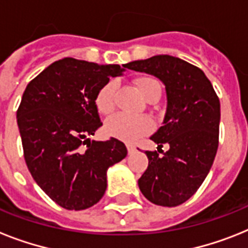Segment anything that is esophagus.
I'll list each match as a JSON object with an SVG mask.
<instances>
[{
  "label": "esophagus",
  "instance_id": "obj_1",
  "mask_svg": "<svg viewBox=\"0 0 248 248\" xmlns=\"http://www.w3.org/2000/svg\"><path fill=\"white\" fill-rule=\"evenodd\" d=\"M127 151H128V153L131 155V153H134V152H135V147H134V145H130V144H127Z\"/></svg>",
  "mask_w": 248,
  "mask_h": 248
}]
</instances>
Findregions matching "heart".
I'll list each match as a JSON object with an SVG mask.
<instances>
[{"instance_id":"b5f03b06","label":"heart","mask_w":248,"mask_h":248,"mask_svg":"<svg viewBox=\"0 0 248 248\" xmlns=\"http://www.w3.org/2000/svg\"><path fill=\"white\" fill-rule=\"evenodd\" d=\"M136 86L140 93L145 99L151 97L155 93L161 95V86L158 81L152 77H140L136 79ZM114 93L116 82L105 83L96 93L95 105L101 114H109L114 109ZM152 122L148 117L144 116H128L124 113L114 114L105 122V130L109 135L117 139L132 143L151 131Z\"/></svg>"}]
</instances>
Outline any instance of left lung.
Returning <instances> with one entry per match:
<instances>
[{
    "label": "left lung",
    "instance_id": "obj_1",
    "mask_svg": "<svg viewBox=\"0 0 248 248\" xmlns=\"http://www.w3.org/2000/svg\"><path fill=\"white\" fill-rule=\"evenodd\" d=\"M124 67L152 75L166 90L162 126L151 136L157 149L145 152L149 163L138 181L152 203L175 207L197 192L210 172L219 145L220 101L210 79L200 68L171 55L135 60Z\"/></svg>",
    "mask_w": 248,
    "mask_h": 248
}]
</instances>
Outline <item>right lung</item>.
Segmentation results:
<instances>
[{
    "instance_id": "1",
    "label": "right lung",
    "mask_w": 248,
    "mask_h": 248,
    "mask_svg": "<svg viewBox=\"0 0 248 248\" xmlns=\"http://www.w3.org/2000/svg\"><path fill=\"white\" fill-rule=\"evenodd\" d=\"M124 71L118 64L64 58L41 72L23 93L16 118L25 163L37 185L67 210L97 203L108 169L127 155L120 140L89 138L103 124L97 91Z\"/></svg>"
}]
</instances>
